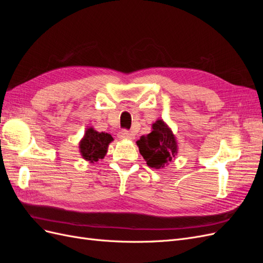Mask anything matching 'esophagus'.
<instances>
[{"instance_id":"34e87169","label":"esophagus","mask_w":263,"mask_h":263,"mask_svg":"<svg viewBox=\"0 0 263 263\" xmlns=\"http://www.w3.org/2000/svg\"><path fill=\"white\" fill-rule=\"evenodd\" d=\"M118 137L122 138V139H134V134L130 133L129 130H127V129H123V130L119 132Z\"/></svg>"}]
</instances>
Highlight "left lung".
<instances>
[{
  "label": "left lung",
  "mask_w": 263,
  "mask_h": 263,
  "mask_svg": "<svg viewBox=\"0 0 263 263\" xmlns=\"http://www.w3.org/2000/svg\"><path fill=\"white\" fill-rule=\"evenodd\" d=\"M140 155L150 168L160 169L168 164L177 155V141L172 132L161 119L153 125V132L138 141Z\"/></svg>",
  "instance_id": "8db88e82"
}]
</instances>
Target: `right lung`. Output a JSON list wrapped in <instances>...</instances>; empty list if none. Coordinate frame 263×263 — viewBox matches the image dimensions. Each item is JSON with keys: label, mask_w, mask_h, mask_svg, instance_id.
<instances>
[{"label": "right lung", "mask_w": 263, "mask_h": 263, "mask_svg": "<svg viewBox=\"0 0 263 263\" xmlns=\"http://www.w3.org/2000/svg\"><path fill=\"white\" fill-rule=\"evenodd\" d=\"M113 137L106 133H99L93 128H89L80 142V153L87 161H99L107 153V147Z\"/></svg>", "instance_id": "1"}]
</instances>
